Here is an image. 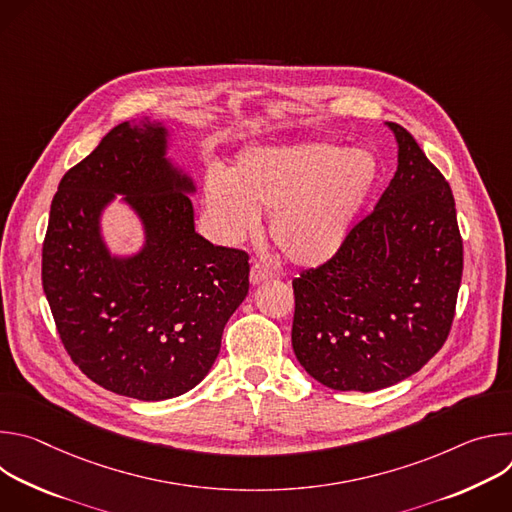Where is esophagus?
Listing matches in <instances>:
<instances>
[{"instance_id": "1", "label": "esophagus", "mask_w": 512, "mask_h": 512, "mask_svg": "<svg viewBox=\"0 0 512 512\" xmlns=\"http://www.w3.org/2000/svg\"><path fill=\"white\" fill-rule=\"evenodd\" d=\"M273 275H275V273H273L269 267L261 265V263H253V265H251V271H249V279H251L253 285H257V283H261V281H265V279H271Z\"/></svg>"}]
</instances>
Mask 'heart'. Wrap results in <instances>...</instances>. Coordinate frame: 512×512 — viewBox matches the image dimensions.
<instances>
[{"label":"heart","instance_id":"1","mask_svg":"<svg viewBox=\"0 0 512 512\" xmlns=\"http://www.w3.org/2000/svg\"><path fill=\"white\" fill-rule=\"evenodd\" d=\"M371 152L312 141L245 150L229 174L204 180V208L216 235L237 243L271 210L269 235L296 265L328 261L344 245L377 186Z\"/></svg>","mask_w":512,"mask_h":512}]
</instances>
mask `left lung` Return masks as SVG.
Instances as JSON below:
<instances>
[{
  "label": "left lung",
  "instance_id": "obj_1",
  "mask_svg": "<svg viewBox=\"0 0 512 512\" xmlns=\"http://www.w3.org/2000/svg\"><path fill=\"white\" fill-rule=\"evenodd\" d=\"M389 127L399 166L375 210L336 255L291 281V346L334 391L411 377L444 346L456 314L464 249L452 188L405 127Z\"/></svg>",
  "mask_w": 512,
  "mask_h": 512
}]
</instances>
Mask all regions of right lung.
I'll use <instances>...</instances> for the list:
<instances>
[{"label":"right lung","mask_w":512,"mask_h":512,"mask_svg":"<svg viewBox=\"0 0 512 512\" xmlns=\"http://www.w3.org/2000/svg\"><path fill=\"white\" fill-rule=\"evenodd\" d=\"M168 131L119 123L70 168L52 198L42 287L72 362L97 385L139 401L196 387L249 291V255L194 231L188 176L166 160ZM123 193L146 229L133 258H111L100 210Z\"/></svg>","instance_id":"1"}]
</instances>
